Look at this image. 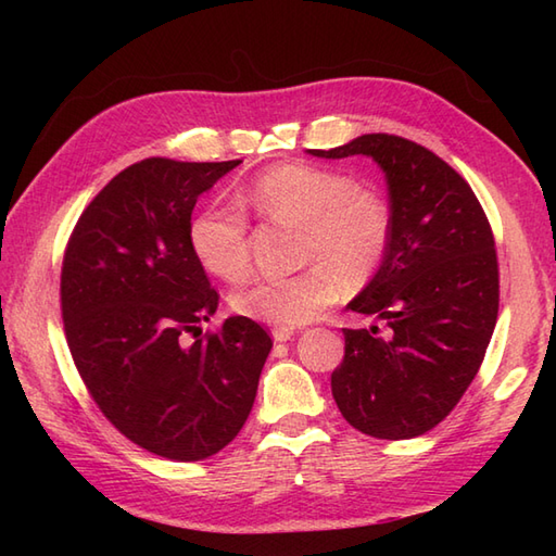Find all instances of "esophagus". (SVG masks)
Returning <instances> with one entry per match:
<instances>
[{"label": "esophagus", "instance_id": "obj_1", "mask_svg": "<svg viewBox=\"0 0 556 556\" xmlns=\"http://www.w3.org/2000/svg\"><path fill=\"white\" fill-rule=\"evenodd\" d=\"M291 337H293L291 327H275V329H271V339H275V341H289Z\"/></svg>", "mask_w": 556, "mask_h": 556}]
</instances>
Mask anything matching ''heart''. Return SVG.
Here are the masks:
<instances>
[{
  "label": "heart",
  "instance_id": "heart-1",
  "mask_svg": "<svg viewBox=\"0 0 556 556\" xmlns=\"http://www.w3.org/2000/svg\"><path fill=\"white\" fill-rule=\"evenodd\" d=\"M241 203L265 217L303 224V260L315 263L291 277H257L236 291L233 311L253 320L279 327L311 323L341 296V277L361 285L387 255L389 207L346 174L279 164L243 188ZM188 243L198 263L219 279L239 281L251 267L248 219L236 207L210 203L198 210Z\"/></svg>",
  "mask_w": 556,
  "mask_h": 556
}]
</instances>
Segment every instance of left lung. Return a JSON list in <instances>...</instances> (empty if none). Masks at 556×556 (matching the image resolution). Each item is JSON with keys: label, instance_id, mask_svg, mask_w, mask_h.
Instances as JSON below:
<instances>
[{"label": "left lung", "instance_id": "8db88e82", "mask_svg": "<svg viewBox=\"0 0 556 556\" xmlns=\"http://www.w3.org/2000/svg\"><path fill=\"white\" fill-rule=\"evenodd\" d=\"M311 155H368L384 172L392 236L377 275L346 308L384 323L344 329L332 372L337 406L377 440H410L442 422L480 370L500 311V267L476 193L434 152L365 134Z\"/></svg>", "mask_w": 556, "mask_h": 556}]
</instances>
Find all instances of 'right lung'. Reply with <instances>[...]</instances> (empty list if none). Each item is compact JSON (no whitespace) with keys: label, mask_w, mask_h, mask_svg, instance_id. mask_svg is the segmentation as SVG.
Instances as JSON below:
<instances>
[{"label":"right lung","mask_w":556,"mask_h":556,"mask_svg":"<svg viewBox=\"0 0 556 556\" xmlns=\"http://www.w3.org/2000/svg\"><path fill=\"white\" fill-rule=\"evenodd\" d=\"M239 164L136 162L92 198L66 243L71 356L104 418L162 458L200 460L227 446L253 408L271 349L243 315L200 337L219 293L188 227L200 193Z\"/></svg>","instance_id":"obj_1"}]
</instances>
